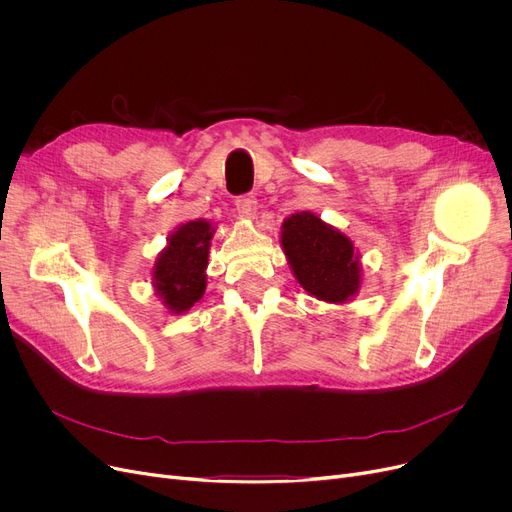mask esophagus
<instances>
[{
	"mask_svg": "<svg viewBox=\"0 0 512 512\" xmlns=\"http://www.w3.org/2000/svg\"><path fill=\"white\" fill-rule=\"evenodd\" d=\"M234 203H236V209H238V213H240V218H245V220H253V218H255L257 201H255V195H253V193L236 197Z\"/></svg>",
	"mask_w": 512,
	"mask_h": 512,
	"instance_id": "obj_1",
	"label": "esophagus"
}]
</instances>
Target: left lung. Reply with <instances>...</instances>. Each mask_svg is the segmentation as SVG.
Segmentation results:
<instances>
[{"label": "left lung", "instance_id": "8db88e82", "mask_svg": "<svg viewBox=\"0 0 512 512\" xmlns=\"http://www.w3.org/2000/svg\"><path fill=\"white\" fill-rule=\"evenodd\" d=\"M282 249L294 276L311 297L346 303L361 286V265L353 242L311 211L290 215L282 224Z\"/></svg>", "mask_w": 512, "mask_h": 512}]
</instances>
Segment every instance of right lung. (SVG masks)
I'll list each match as a JSON object with an SVG mask.
<instances>
[{"label":"right lung","mask_w":512,"mask_h":512,"mask_svg":"<svg viewBox=\"0 0 512 512\" xmlns=\"http://www.w3.org/2000/svg\"><path fill=\"white\" fill-rule=\"evenodd\" d=\"M213 228L205 220L182 224L159 253L153 267V284L172 313L191 309L207 286V255Z\"/></svg>","instance_id":"1"}]
</instances>
